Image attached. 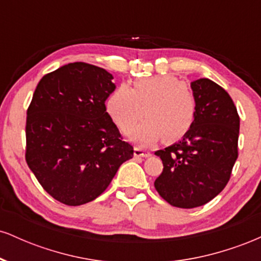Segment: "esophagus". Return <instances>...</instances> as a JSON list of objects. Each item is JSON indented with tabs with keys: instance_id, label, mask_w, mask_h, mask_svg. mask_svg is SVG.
Returning <instances> with one entry per match:
<instances>
[{
	"instance_id": "1",
	"label": "esophagus",
	"mask_w": 261,
	"mask_h": 261,
	"mask_svg": "<svg viewBox=\"0 0 261 261\" xmlns=\"http://www.w3.org/2000/svg\"><path fill=\"white\" fill-rule=\"evenodd\" d=\"M135 157H148L149 151H146L142 147H135Z\"/></svg>"
}]
</instances>
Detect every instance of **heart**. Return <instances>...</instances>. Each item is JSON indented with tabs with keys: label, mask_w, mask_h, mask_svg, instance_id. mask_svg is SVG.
I'll list each match as a JSON object with an SVG mask.
<instances>
[{
	"label": "heart",
	"mask_w": 261,
	"mask_h": 261,
	"mask_svg": "<svg viewBox=\"0 0 261 261\" xmlns=\"http://www.w3.org/2000/svg\"><path fill=\"white\" fill-rule=\"evenodd\" d=\"M107 112L121 131H127L148 116L131 133L140 142L160 140L173 143L187 136L197 116V100L185 83L170 74L139 79L133 87L120 85L107 99Z\"/></svg>",
	"instance_id": "1"
}]
</instances>
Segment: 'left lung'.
<instances>
[{"mask_svg":"<svg viewBox=\"0 0 261 261\" xmlns=\"http://www.w3.org/2000/svg\"><path fill=\"white\" fill-rule=\"evenodd\" d=\"M197 116L187 136L155 151L163 172L154 188L172 206L194 208L217 196L238 158L239 115L232 98L208 79L191 82Z\"/></svg>","mask_w":261,"mask_h":261,"instance_id":"1","label":"left lung"}]
</instances>
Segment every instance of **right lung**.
<instances>
[{
	"label": "right lung",
	"mask_w": 261,
	"mask_h": 261,
	"mask_svg": "<svg viewBox=\"0 0 261 261\" xmlns=\"http://www.w3.org/2000/svg\"><path fill=\"white\" fill-rule=\"evenodd\" d=\"M113 74L72 62L46 73L27 110L25 161L49 195L68 206L93 201L134 147L107 113Z\"/></svg>",
	"instance_id": "add662e5"
}]
</instances>
